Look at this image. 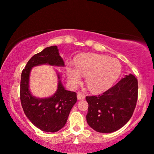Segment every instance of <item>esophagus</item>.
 I'll return each instance as SVG.
<instances>
[{
    "label": "esophagus",
    "mask_w": 154,
    "mask_h": 154,
    "mask_svg": "<svg viewBox=\"0 0 154 154\" xmlns=\"http://www.w3.org/2000/svg\"><path fill=\"white\" fill-rule=\"evenodd\" d=\"M77 98L79 100H83L85 98V95L84 94L82 93V92H78L77 93Z\"/></svg>",
    "instance_id": "esophagus-1"
}]
</instances>
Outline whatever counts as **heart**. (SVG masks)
<instances>
[{
  "label": "heart",
  "instance_id": "heart-1",
  "mask_svg": "<svg viewBox=\"0 0 154 154\" xmlns=\"http://www.w3.org/2000/svg\"><path fill=\"white\" fill-rule=\"evenodd\" d=\"M122 72L120 61L110 57L95 53H87L77 58L76 67L67 69L68 79L72 85H77L82 75L86 76V85L94 93H101L111 87Z\"/></svg>",
  "mask_w": 154,
  "mask_h": 154
}]
</instances>
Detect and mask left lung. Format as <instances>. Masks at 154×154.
Returning a JSON list of instances; mask_svg holds the SVG:
<instances>
[{"mask_svg":"<svg viewBox=\"0 0 154 154\" xmlns=\"http://www.w3.org/2000/svg\"><path fill=\"white\" fill-rule=\"evenodd\" d=\"M137 98L138 81L131 74L103 94L87 96L88 125L98 132H116L132 116Z\"/></svg>","mask_w":154,"mask_h":154,"instance_id":"left-lung-1","label":"left lung"}]
</instances>
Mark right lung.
Returning <instances> with one entry per match:
<instances>
[{
    "label": "right lung",
    "instance_id": "1",
    "mask_svg": "<svg viewBox=\"0 0 154 154\" xmlns=\"http://www.w3.org/2000/svg\"><path fill=\"white\" fill-rule=\"evenodd\" d=\"M43 64L64 66L58 47H47L33 56L26 63L22 72L20 101L24 114L33 125L44 132H56L66 123L69 112L77 102V93L65 90L59 79L58 89L51 97L39 98L32 96L29 89L30 71L32 67Z\"/></svg>",
    "mask_w": 154,
    "mask_h": 154
}]
</instances>
